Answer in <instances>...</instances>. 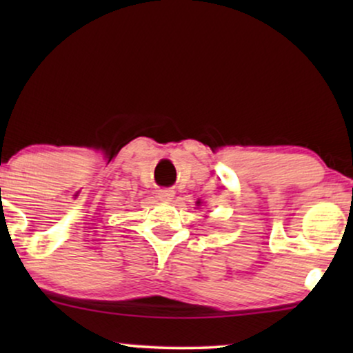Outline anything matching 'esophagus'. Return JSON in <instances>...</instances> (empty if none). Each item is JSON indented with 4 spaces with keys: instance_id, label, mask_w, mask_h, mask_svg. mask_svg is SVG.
Listing matches in <instances>:
<instances>
[{
    "instance_id": "34e87169",
    "label": "esophagus",
    "mask_w": 353,
    "mask_h": 353,
    "mask_svg": "<svg viewBox=\"0 0 353 353\" xmlns=\"http://www.w3.org/2000/svg\"><path fill=\"white\" fill-rule=\"evenodd\" d=\"M173 196H175V192H173L172 190H161L159 191V199L161 201H172Z\"/></svg>"
}]
</instances>
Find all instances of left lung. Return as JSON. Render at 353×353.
I'll use <instances>...</instances> for the list:
<instances>
[{"instance_id":"left-lung-1","label":"left lung","mask_w":353,"mask_h":353,"mask_svg":"<svg viewBox=\"0 0 353 353\" xmlns=\"http://www.w3.org/2000/svg\"><path fill=\"white\" fill-rule=\"evenodd\" d=\"M196 204H197V205H201V201H197V202H196Z\"/></svg>"}]
</instances>
